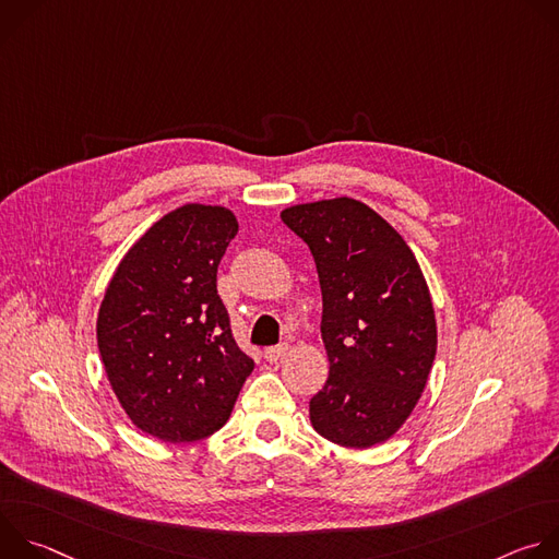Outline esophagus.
Here are the masks:
<instances>
[{"label":"esophagus","mask_w":559,"mask_h":559,"mask_svg":"<svg viewBox=\"0 0 559 559\" xmlns=\"http://www.w3.org/2000/svg\"><path fill=\"white\" fill-rule=\"evenodd\" d=\"M287 343H283V345H274V347H267L265 349V360L267 362H276V360H281L285 354H287Z\"/></svg>","instance_id":"34e87169"}]
</instances>
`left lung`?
Segmentation results:
<instances>
[{
	"instance_id": "obj_1",
	"label": "left lung",
	"mask_w": 559,
	"mask_h": 559,
	"mask_svg": "<svg viewBox=\"0 0 559 559\" xmlns=\"http://www.w3.org/2000/svg\"><path fill=\"white\" fill-rule=\"evenodd\" d=\"M281 218L309 246L323 292L330 378L309 420L341 447L384 442L412 416L436 358L423 270L405 238L356 199L292 205Z\"/></svg>"
}]
</instances>
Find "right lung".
Masks as SVG:
<instances>
[{
    "label": "right lung",
    "instance_id": "obj_1",
    "mask_svg": "<svg viewBox=\"0 0 559 559\" xmlns=\"http://www.w3.org/2000/svg\"><path fill=\"white\" fill-rule=\"evenodd\" d=\"M236 231L227 207L186 203L139 238L108 283L99 354L123 412L152 438L177 444L218 431L254 369L216 292Z\"/></svg>",
    "mask_w": 559,
    "mask_h": 559
}]
</instances>
